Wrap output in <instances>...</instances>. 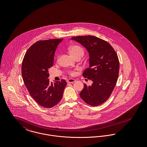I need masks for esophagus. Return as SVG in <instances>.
I'll use <instances>...</instances> for the list:
<instances>
[{
	"label": "esophagus",
	"mask_w": 147,
	"mask_h": 147,
	"mask_svg": "<svg viewBox=\"0 0 147 147\" xmlns=\"http://www.w3.org/2000/svg\"><path fill=\"white\" fill-rule=\"evenodd\" d=\"M76 82V80L73 79H69L67 80V83H72Z\"/></svg>",
	"instance_id": "esophagus-1"
}]
</instances>
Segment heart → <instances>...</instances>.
Instances as JSON below:
<instances>
[{
	"instance_id": "1",
	"label": "heart",
	"mask_w": 147,
	"mask_h": 147,
	"mask_svg": "<svg viewBox=\"0 0 147 147\" xmlns=\"http://www.w3.org/2000/svg\"><path fill=\"white\" fill-rule=\"evenodd\" d=\"M69 53L73 57H75L77 56H80L82 57L84 55V49L79 46L74 45L69 47Z\"/></svg>"
}]
</instances>
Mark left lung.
Here are the masks:
<instances>
[{
  "label": "left lung",
  "mask_w": 147,
  "mask_h": 147,
  "mask_svg": "<svg viewBox=\"0 0 147 147\" xmlns=\"http://www.w3.org/2000/svg\"><path fill=\"white\" fill-rule=\"evenodd\" d=\"M89 53V67L83 77L92 84H84L80 96L86 104L96 106L103 104L111 95L119 77V58L112 46L104 40L90 35L72 37Z\"/></svg>",
  "instance_id": "1"
}]
</instances>
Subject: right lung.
<instances>
[{"label": "right lung", "instance_id": "1", "mask_svg": "<svg viewBox=\"0 0 147 147\" xmlns=\"http://www.w3.org/2000/svg\"><path fill=\"white\" fill-rule=\"evenodd\" d=\"M62 39L38 41L26 52L21 66L22 77L31 96L45 108L57 105L63 97L65 80L50 83L48 69L53 66L57 46Z\"/></svg>", "mask_w": 147, "mask_h": 147}]
</instances>
